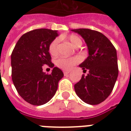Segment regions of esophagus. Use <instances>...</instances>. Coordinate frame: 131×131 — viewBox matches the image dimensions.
<instances>
[{
  "mask_svg": "<svg viewBox=\"0 0 131 131\" xmlns=\"http://www.w3.org/2000/svg\"><path fill=\"white\" fill-rule=\"evenodd\" d=\"M69 72H70V71H63V73H64V75H67V74H69Z\"/></svg>",
  "mask_w": 131,
  "mask_h": 131,
  "instance_id": "esophagus-1",
  "label": "esophagus"
}]
</instances>
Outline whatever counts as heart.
<instances>
[{
  "label": "heart",
  "instance_id": "heart-1",
  "mask_svg": "<svg viewBox=\"0 0 131 131\" xmlns=\"http://www.w3.org/2000/svg\"><path fill=\"white\" fill-rule=\"evenodd\" d=\"M69 41L70 42L72 46L75 48H79L82 45V40L77 35H70L68 37ZM58 44L59 40L56 38L52 41L50 46H49L48 50L50 54L52 56L57 55L58 52ZM79 61V58L77 57H71V58H60L56 61V64L57 67L63 69L68 70L75 65Z\"/></svg>",
  "mask_w": 131,
  "mask_h": 131
}]
</instances>
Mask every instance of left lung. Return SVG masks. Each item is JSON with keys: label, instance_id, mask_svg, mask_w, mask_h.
<instances>
[{"label": "left lung", "instance_id": "obj_1", "mask_svg": "<svg viewBox=\"0 0 131 131\" xmlns=\"http://www.w3.org/2000/svg\"><path fill=\"white\" fill-rule=\"evenodd\" d=\"M84 39L88 57L79 64L86 77L74 85V90L81 100L91 105L105 100L112 93L118 74L115 48L102 33L88 29H72Z\"/></svg>", "mask_w": 131, "mask_h": 131}]
</instances>
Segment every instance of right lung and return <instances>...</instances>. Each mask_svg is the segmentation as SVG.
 <instances>
[{
  "label": "right lung",
  "instance_id": "1",
  "mask_svg": "<svg viewBox=\"0 0 131 131\" xmlns=\"http://www.w3.org/2000/svg\"><path fill=\"white\" fill-rule=\"evenodd\" d=\"M59 36L57 31L39 29L22 35L11 54L12 79L19 95L33 105H42L54 96L62 71L54 67L48 48ZM43 65L53 68L51 74L42 71Z\"/></svg>",
  "mask_w": 131,
  "mask_h": 131
}]
</instances>
